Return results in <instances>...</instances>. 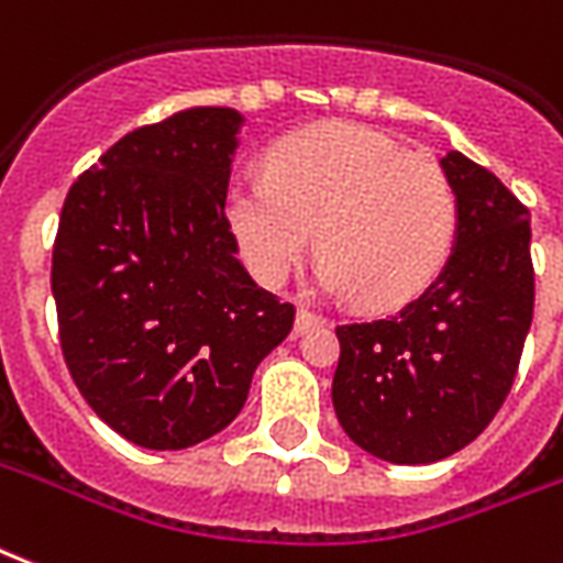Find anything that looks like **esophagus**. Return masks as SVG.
I'll return each instance as SVG.
<instances>
[{
  "mask_svg": "<svg viewBox=\"0 0 563 563\" xmlns=\"http://www.w3.org/2000/svg\"><path fill=\"white\" fill-rule=\"evenodd\" d=\"M319 324H322L319 316H313L310 310H298V316H295V334H307V331H313Z\"/></svg>",
  "mask_w": 563,
  "mask_h": 563,
  "instance_id": "1",
  "label": "esophagus"
}]
</instances>
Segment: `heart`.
Returning <instances> with one entry per match:
<instances>
[{"mask_svg": "<svg viewBox=\"0 0 563 563\" xmlns=\"http://www.w3.org/2000/svg\"><path fill=\"white\" fill-rule=\"evenodd\" d=\"M241 260L280 286L313 233L319 289L366 310L418 298L453 253L460 206L430 154L349 122L303 128L271 145L265 178H235L223 202Z\"/></svg>", "mask_w": 563, "mask_h": 563, "instance_id": "heart-1", "label": "heart"}]
</instances>
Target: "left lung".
I'll list each match as a JSON object with an SVG mask.
<instances>
[{"instance_id": "obj_1", "label": "left lung", "mask_w": 563, "mask_h": 563, "mask_svg": "<svg viewBox=\"0 0 563 563\" xmlns=\"http://www.w3.org/2000/svg\"><path fill=\"white\" fill-rule=\"evenodd\" d=\"M441 169L460 206L444 271L399 313L336 324L340 427L397 465L444 460L489 427L534 319L528 208L465 154L448 152Z\"/></svg>"}]
</instances>
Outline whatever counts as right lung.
<instances>
[{
    "mask_svg": "<svg viewBox=\"0 0 563 563\" xmlns=\"http://www.w3.org/2000/svg\"><path fill=\"white\" fill-rule=\"evenodd\" d=\"M241 112L136 128L86 169L53 244L59 343L98 418L181 451L229 427L295 307L253 283L223 214Z\"/></svg>",
    "mask_w": 563,
    "mask_h": 563,
    "instance_id": "add662e5",
    "label": "right lung"
}]
</instances>
